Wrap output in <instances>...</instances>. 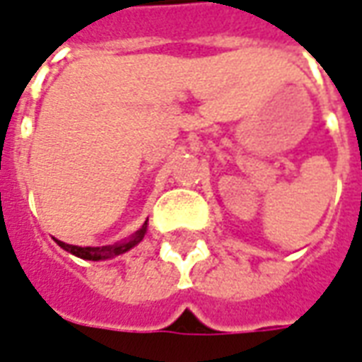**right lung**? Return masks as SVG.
<instances>
[{"label":"right lung","instance_id":"right-lung-1","mask_svg":"<svg viewBox=\"0 0 362 362\" xmlns=\"http://www.w3.org/2000/svg\"><path fill=\"white\" fill-rule=\"evenodd\" d=\"M146 234V222L144 226L140 228L138 232H136L128 242L124 243H119V245H103V247H79V245H70V243H64V242H58L60 247H64L66 251H70L74 253L76 257H81V259H89V261H99V259H111V257H117L120 253H124L128 251L130 247H134L136 243L142 242V238Z\"/></svg>","mask_w":362,"mask_h":362}]
</instances>
